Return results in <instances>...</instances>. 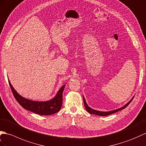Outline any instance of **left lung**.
I'll return each instance as SVG.
<instances>
[{
	"mask_svg": "<svg viewBox=\"0 0 146 146\" xmlns=\"http://www.w3.org/2000/svg\"><path fill=\"white\" fill-rule=\"evenodd\" d=\"M133 98H134V97L130 100H129V101L127 104H125L124 106H122V108H120L119 109H115V110H112V111H105V112H104V111H98V110L93 109L91 108H90V107L88 105H87V102L86 101V99H85V98H84V97L83 96L84 106H85V108L87 110V111L89 113H90V114L98 115H100V116H106V115H110V114H114V113H115L116 112H118L119 111H121V110H122V109H125L126 107H127L129 104L131 103V102L132 101V99H133Z\"/></svg>",
	"mask_w": 146,
	"mask_h": 146,
	"instance_id": "8db88e82",
	"label": "left lung"
}]
</instances>
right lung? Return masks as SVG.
<instances>
[{"label": "right lung", "mask_w": 146, "mask_h": 146, "mask_svg": "<svg viewBox=\"0 0 146 146\" xmlns=\"http://www.w3.org/2000/svg\"><path fill=\"white\" fill-rule=\"evenodd\" d=\"M15 99L22 108L35 114L42 115H50L59 112L62 105V93L66 85H63L58 90L56 95L50 100L46 101H36L24 98L14 89L9 80Z\"/></svg>", "instance_id": "obj_1"}]
</instances>
